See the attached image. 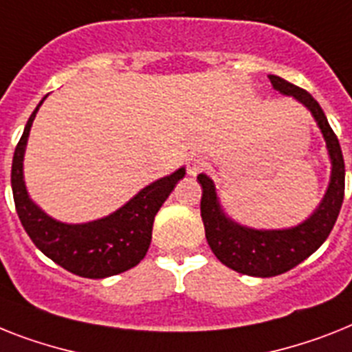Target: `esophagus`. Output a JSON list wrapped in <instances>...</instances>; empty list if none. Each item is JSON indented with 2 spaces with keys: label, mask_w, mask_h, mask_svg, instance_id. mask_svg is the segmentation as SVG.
Wrapping results in <instances>:
<instances>
[{
  "label": "esophagus",
  "mask_w": 352,
  "mask_h": 352,
  "mask_svg": "<svg viewBox=\"0 0 352 352\" xmlns=\"http://www.w3.org/2000/svg\"><path fill=\"white\" fill-rule=\"evenodd\" d=\"M205 167V158L199 155H190L187 160V173L188 176H196L199 174Z\"/></svg>",
  "instance_id": "34e87169"
}]
</instances>
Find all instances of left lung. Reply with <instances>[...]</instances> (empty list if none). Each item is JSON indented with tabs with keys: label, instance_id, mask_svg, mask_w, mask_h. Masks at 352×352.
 <instances>
[{
	"label": "left lung",
	"instance_id": "8db88e82",
	"mask_svg": "<svg viewBox=\"0 0 352 352\" xmlns=\"http://www.w3.org/2000/svg\"><path fill=\"white\" fill-rule=\"evenodd\" d=\"M268 78L280 95L293 97L311 113L326 140L331 176L326 194L311 216L289 228L264 230L234 221L219 201L216 183L207 174H197V183L203 188L201 219L208 246L225 266L250 277H275L286 274L320 248L335 226L344 201L345 187L344 156L320 104L306 89L297 88L277 75H268Z\"/></svg>",
	"mask_w": 352,
	"mask_h": 352
}]
</instances>
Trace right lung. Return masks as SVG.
<instances>
[{"label": "right lung", "instance_id": "right-lung-1", "mask_svg": "<svg viewBox=\"0 0 352 352\" xmlns=\"http://www.w3.org/2000/svg\"><path fill=\"white\" fill-rule=\"evenodd\" d=\"M45 98L26 122L21 140L14 151L10 182L23 228L46 257L78 277L106 278L127 272L147 254L156 212L173 192L176 183L185 176V167L149 183L109 216L88 223L57 221L34 203L26 190L23 174L32 122Z\"/></svg>", "mask_w": 352, "mask_h": 352}]
</instances>
